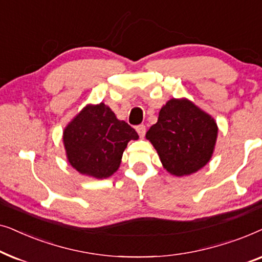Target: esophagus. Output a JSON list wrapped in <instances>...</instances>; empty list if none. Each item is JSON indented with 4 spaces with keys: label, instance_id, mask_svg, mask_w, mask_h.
I'll list each match as a JSON object with an SVG mask.
<instances>
[{
    "label": "esophagus",
    "instance_id": "obj_1",
    "mask_svg": "<svg viewBox=\"0 0 262 262\" xmlns=\"http://www.w3.org/2000/svg\"><path fill=\"white\" fill-rule=\"evenodd\" d=\"M136 131H137V134L139 135V137H144L145 131H146L145 125H138V126L136 127Z\"/></svg>",
    "mask_w": 262,
    "mask_h": 262
}]
</instances>
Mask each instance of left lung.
Here are the masks:
<instances>
[{"instance_id": "1", "label": "left lung", "mask_w": 262, "mask_h": 262, "mask_svg": "<svg viewBox=\"0 0 262 262\" xmlns=\"http://www.w3.org/2000/svg\"><path fill=\"white\" fill-rule=\"evenodd\" d=\"M217 125L188 100L171 99L160 111L146 138L170 174L195 173L209 162L217 139Z\"/></svg>"}]
</instances>
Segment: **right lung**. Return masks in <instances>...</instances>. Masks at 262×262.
<instances>
[{"mask_svg":"<svg viewBox=\"0 0 262 262\" xmlns=\"http://www.w3.org/2000/svg\"><path fill=\"white\" fill-rule=\"evenodd\" d=\"M138 139L134 127L105 103L84 107L63 132L69 163L81 174L105 179L119 168L127 143Z\"/></svg>","mask_w":262,"mask_h":262,"instance_id":"1","label":"right lung"}]
</instances>
